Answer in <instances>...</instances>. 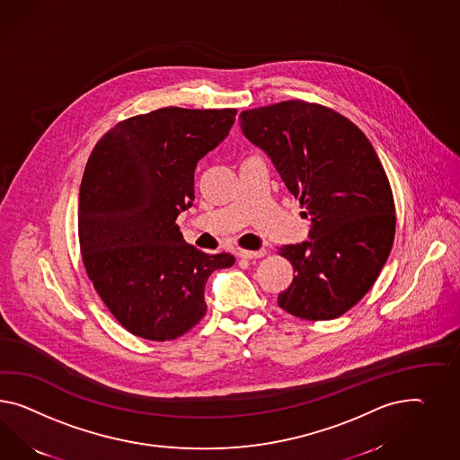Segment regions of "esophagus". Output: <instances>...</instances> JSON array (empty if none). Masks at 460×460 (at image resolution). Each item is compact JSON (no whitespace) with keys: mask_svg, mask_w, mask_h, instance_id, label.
Segmentation results:
<instances>
[{"mask_svg":"<svg viewBox=\"0 0 460 460\" xmlns=\"http://www.w3.org/2000/svg\"><path fill=\"white\" fill-rule=\"evenodd\" d=\"M266 256V249H258V251H239V258L243 260H260Z\"/></svg>","mask_w":460,"mask_h":460,"instance_id":"1","label":"esophagus"}]
</instances>
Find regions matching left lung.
Returning a JSON list of instances; mask_svg holds the SVG:
<instances>
[{
	"mask_svg": "<svg viewBox=\"0 0 460 460\" xmlns=\"http://www.w3.org/2000/svg\"><path fill=\"white\" fill-rule=\"evenodd\" d=\"M310 217V239L279 248L295 278L278 305L311 322L333 320L376 281L395 236L385 169L360 128L340 113L288 100L239 115Z\"/></svg>",
	"mask_w": 460,
	"mask_h": 460,
	"instance_id": "obj_1",
	"label": "left lung"
}]
</instances>
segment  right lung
<instances>
[{"mask_svg": "<svg viewBox=\"0 0 460 460\" xmlns=\"http://www.w3.org/2000/svg\"><path fill=\"white\" fill-rule=\"evenodd\" d=\"M236 109L165 107L100 138L80 186L78 239L88 278L132 335L165 341L206 314V281L229 252L187 244L175 224L194 200L198 162L229 134Z\"/></svg>", "mask_w": 460, "mask_h": 460, "instance_id": "right-lung-1", "label": "right lung"}]
</instances>
